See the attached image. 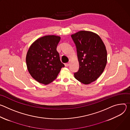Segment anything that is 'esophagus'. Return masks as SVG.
<instances>
[{
  "mask_svg": "<svg viewBox=\"0 0 130 130\" xmlns=\"http://www.w3.org/2000/svg\"><path fill=\"white\" fill-rule=\"evenodd\" d=\"M70 62H68V63H65V64H64V65H65V66H66V67H68V66L70 65Z\"/></svg>",
  "mask_w": 130,
  "mask_h": 130,
  "instance_id": "34e87169",
  "label": "esophagus"
}]
</instances>
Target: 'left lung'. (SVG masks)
Wrapping results in <instances>:
<instances>
[{
	"mask_svg": "<svg viewBox=\"0 0 130 130\" xmlns=\"http://www.w3.org/2000/svg\"><path fill=\"white\" fill-rule=\"evenodd\" d=\"M76 47L79 70L75 78L84 84H89L102 74L107 63V51L97 34L79 31L71 35Z\"/></svg>",
	"mask_w": 130,
	"mask_h": 130,
	"instance_id": "8db88e82",
	"label": "left lung"
}]
</instances>
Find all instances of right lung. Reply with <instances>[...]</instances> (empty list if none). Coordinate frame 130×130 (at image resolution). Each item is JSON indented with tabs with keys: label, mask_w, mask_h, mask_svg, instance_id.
I'll return each instance as SVG.
<instances>
[{
	"label": "right lung",
	"mask_w": 130,
	"mask_h": 130,
	"mask_svg": "<svg viewBox=\"0 0 130 130\" xmlns=\"http://www.w3.org/2000/svg\"><path fill=\"white\" fill-rule=\"evenodd\" d=\"M60 37L48 35L36 40L26 55V64L29 73L40 83L47 85L57 77L64 67L56 50Z\"/></svg>",
	"instance_id": "obj_1"
}]
</instances>
